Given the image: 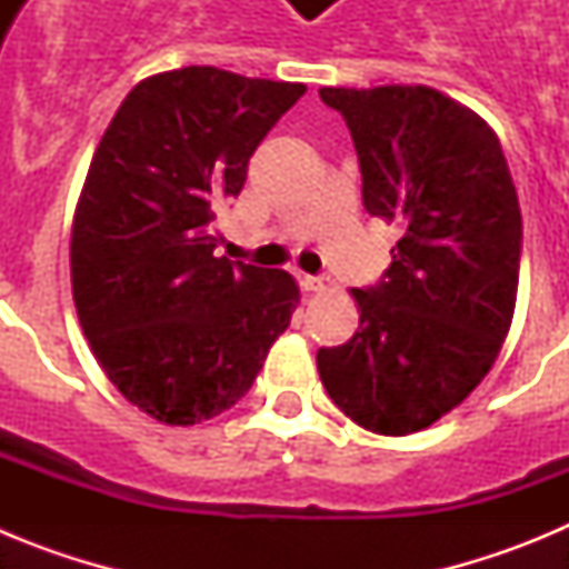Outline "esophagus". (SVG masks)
Segmentation results:
<instances>
[{
	"mask_svg": "<svg viewBox=\"0 0 569 569\" xmlns=\"http://www.w3.org/2000/svg\"><path fill=\"white\" fill-rule=\"evenodd\" d=\"M301 288L308 290V293H319V290L330 288L328 276H301Z\"/></svg>",
	"mask_w": 569,
	"mask_h": 569,
	"instance_id": "esophagus-1",
	"label": "esophagus"
}]
</instances>
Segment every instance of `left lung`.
<instances>
[{
    "label": "left lung",
    "mask_w": 569,
    "mask_h": 569,
    "mask_svg": "<svg viewBox=\"0 0 569 569\" xmlns=\"http://www.w3.org/2000/svg\"><path fill=\"white\" fill-rule=\"evenodd\" d=\"M345 116L365 210L405 233L359 330L316 353L341 413L379 436L425 430L490 373L519 290L521 208L499 136L425 84L321 88Z\"/></svg>",
    "instance_id": "8db88e82"
}]
</instances>
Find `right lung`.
<instances>
[{"mask_svg":"<svg viewBox=\"0 0 569 569\" xmlns=\"http://www.w3.org/2000/svg\"><path fill=\"white\" fill-rule=\"evenodd\" d=\"M305 90L202 64L156 73L93 153L70 233L79 325L119 393L162 425L233 407L299 305L284 270L216 259L213 219Z\"/></svg>","mask_w":569,"mask_h":569,"instance_id":"1","label":"right lung"}]
</instances>
